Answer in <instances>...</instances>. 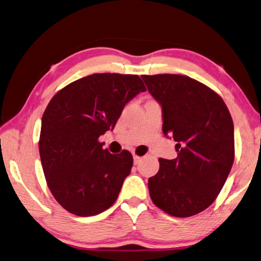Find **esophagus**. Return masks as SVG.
<instances>
[{
    "instance_id": "1",
    "label": "esophagus",
    "mask_w": 261,
    "mask_h": 261,
    "mask_svg": "<svg viewBox=\"0 0 261 261\" xmlns=\"http://www.w3.org/2000/svg\"><path fill=\"white\" fill-rule=\"evenodd\" d=\"M141 160H142V157H140V156H137V155H134V162H135V164L137 165V164H139V163L141 162Z\"/></svg>"
}]
</instances>
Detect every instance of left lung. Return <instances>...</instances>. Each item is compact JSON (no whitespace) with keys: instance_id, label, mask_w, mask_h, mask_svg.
<instances>
[{"instance_id":"1","label":"left lung","mask_w":261,"mask_h":261,"mask_svg":"<svg viewBox=\"0 0 261 261\" xmlns=\"http://www.w3.org/2000/svg\"><path fill=\"white\" fill-rule=\"evenodd\" d=\"M162 106L163 132L176 144L175 160L160 158L148 189L168 215L190 217L215 201L234 162V125L221 96L181 74L142 75Z\"/></svg>"}]
</instances>
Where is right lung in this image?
<instances>
[{"label":"right lung","instance_id":"obj_1","mask_svg":"<svg viewBox=\"0 0 261 261\" xmlns=\"http://www.w3.org/2000/svg\"><path fill=\"white\" fill-rule=\"evenodd\" d=\"M146 87L137 74L95 73L65 86L42 117L39 155L50 192L65 211L88 217L110 208L130 174L127 150L112 155L98 138Z\"/></svg>","mask_w":261,"mask_h":261}]
</instances>
